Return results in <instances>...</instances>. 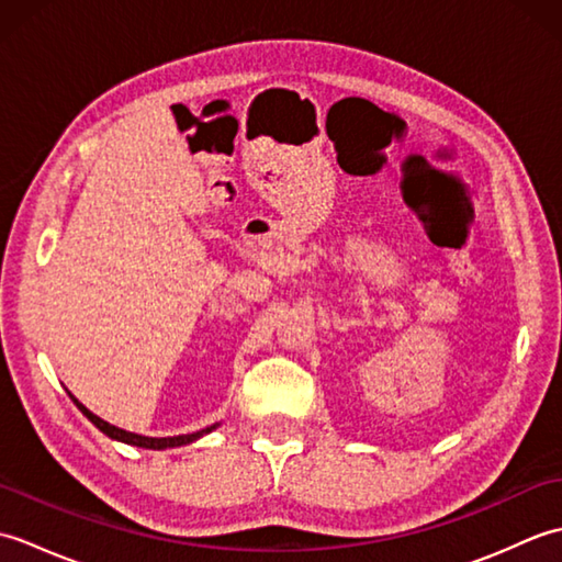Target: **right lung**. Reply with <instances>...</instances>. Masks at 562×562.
I'll return each instance as SVG.
<instances>
[{"mask_svg":"<svg viewBox=\"0 0 562 562\" xmlns=\"http://www.w3.org/2000/svg\"><path fill=\"white\" fill-rule=\"evenodd\" d=\"M75 403H77V408H79L83 415H87L89 420H91L93 425H97L105 437L117 439V441H125V445L142 447V449H173V447L193 445V441H198L200 437H205V435H210V432H212V429H217V427H220V423H214V425H210V427H205V429H200V432H193V435H178V437H145V435L127 432V429H121V427H115V425H111V423L101 420L99 415H93V413L87 408V405H81L77 398H75Z\"/></svg>","mask_w":562,"mask_h":562,"instance_id":"right-lung-1","label":"right lung"}]
</instances>
